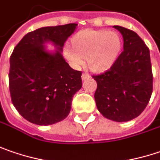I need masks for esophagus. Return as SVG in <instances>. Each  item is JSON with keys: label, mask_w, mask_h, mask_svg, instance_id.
<instances>
[{"label": "esophagus", "mask_w": 160, "mask_h": 160, "mask_svg": "<svg viewBox=\"0 0 160 160\" xmlns=\"http://www.w3.org/2000/svg\"><path fill=\"white\" fill-rule=\"evenodd\" d=\"M90 76L88 75V73L87 72H84L82 75H81V78H82V80H87V79H88Z\"/></svg>", "instance_id": "34e87169"}]
</instances>
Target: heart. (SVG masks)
<instances>
[{
  "label": "heart",
  "mask_w": 160,
  "mask_h": 160,
  "mask_svg": "<svg viewBox=\"0 0 160 160\" xmlns=\"http://www.w3.org/2000/svg\"><path fill=\"white\" fill-rule=\"evenodd\" d=\"M73 46H64V55L76 68L88 60L93 72H103L111 66L122 48L121 36L115 31L87 29L73 38Z\"/></svg>",
  "instance_id": "1"
}]
</instances>
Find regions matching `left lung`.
<instances>
[{"mask_svg":"<svg viewBox=\"0 0 160 160\" xmlns=\"http://www.w3.org/2000/svg\"><path fill=\"white\" fill-rule=\"evenodd\" d=\"M122 36L123 51L110 69L92 76L97 81L95 100L103 116L127 122L141 115L153 89L149 49L135 32L114 26Z\"/></svg>","mask_w":160,"mask_h":160,"instance_id":"1","label":"left lung"}]
</instances>
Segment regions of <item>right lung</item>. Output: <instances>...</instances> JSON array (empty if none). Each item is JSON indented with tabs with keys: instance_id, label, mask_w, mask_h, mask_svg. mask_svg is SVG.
Instances as JSON below:
<instances>
[{
	"instance_id": "add662e5",
	"label": "right lung",
	"mask_w": 160,
	"mask_h": 160,
	"mask_svg": "<svg viewBox=\"0 0 160 160\" xmlns=\"http://www.w3.org/2000/svg\"><path fill=\"white\" fill-rule=\"evenodd\" d=\"M77 24L44 27L25 35L10 58L9 86L11 101L26 120L50 125L70 114L73 96L81 86V72L64 60L62 51ZM58 49L48 52L44 44Z\"/></svg>"
}]
</instances>
